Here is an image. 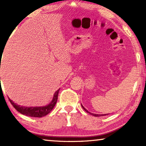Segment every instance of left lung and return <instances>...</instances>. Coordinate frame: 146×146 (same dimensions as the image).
<instances>
[{"mask_svg": "<svg viewBox=\"0 0 146 146\" xmlns=\"http://www.w3.org/2000/svg\"><path fill=\"white\" fill-rule=\"evenodd\" d=\"M81 105H82V104H81ZM82 108H83V109H84V110H85L86 111V112H87V113H90V114L92 115H94V116H96V117H99V116H104V115H108V114H109V113H106V114H96V113H90V111H88V110H86V108H84V107L82 105Z\"/></svg>", "mask_w": 146, "mask_h": 146, "instance_id": "1", "label": "left lung"}]
</instances>
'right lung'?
<instances>
[{"label":"right lung","mask_w":146,"mask_h":146,"mask_svg":"<svg viewBox=\"0 0 146 146\" xmlns=\"http://www.w3.org/2000/svg\"><path fill=\"white\" fill-rule=\"evenodd\" d=\"M60 89L56 92L54 94L52 100L50 103H49L48 105H46L44 106H35V107H27V106H22L18 105L17 104L14 102L13 100L9 99L10 102L13 106V107L19 111L22 114L27 115L30 117H41L45 116L47 114L50 112L52 110L55 106L58 100V95Z\"/></svg>","instance_id":"1"}]
</instances>
